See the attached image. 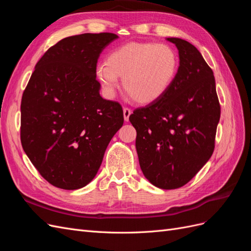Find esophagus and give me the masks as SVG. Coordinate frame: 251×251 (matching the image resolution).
Segmentation results:
<instances>
[{"label":"esophagus","mask_w":251,"mask_h":251,"mask_svg":"<svg viewBox=\"0 0 251 251\" xmlns=\"http://www.w3.org/2000/svg\"><path fill=\"white\" fill-rule=\"evenodd\" d=\"M132 114V110L130 108H124V117L126 121H128V118H130V115Z\"/></svg>","instance_id":"esophagus-1"}]
</instances>
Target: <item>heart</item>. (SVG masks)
Wrapping results in <instances>:
<instances>
[{
  "instance_id": "1",
  "label": "heart",
  "mask_w": 251,
  "mask_h": 251,
  "mask_svg": "<svg viewBox=\"0 0 251 251\" xmlns=\"http://www.w3.org/2000/svg\"><path fill=\"white\" fill-rule=\"evenodd\" d=\"M179 56L166 44L128 43L113 50L96 75L104 92L112 96L123 77L124 89L135 101L151 103L173 86L179 71Z\"/></svg>"
}]
</instances>
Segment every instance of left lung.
I'll list each match as a JSON object with an SVG mask.
<instances>
[{"label":"left lung","mask_w":251,"mask_h":251,"mask_svg":"<svg viewBox=\"0 0 251 251\" xmlns=\"http://www.w3.org/2000/svg\"><path fill=\"white\" fill-rule=\"evenodd\" d=\"M180 66L173 86L160 100L134 110L141 171L162 189L185 185L208 161L215 150L221 115L214 72L194 45L177 37Z\"/></svg>","instance_id":"left-lung-1"}]
</instances>
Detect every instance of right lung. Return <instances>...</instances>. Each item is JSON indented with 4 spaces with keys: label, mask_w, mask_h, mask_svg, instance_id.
Here are the masks:
<instances>
[{
    "label": "right lung",
    "mask_w": 251,
    "mask_h": 251,
    "mask_svg": "<svg viewBox=\"0 0 251 251\" xmlns=\"http://www.w3.org/2000/svg\"><path fill=\"white\" fill-rule=\"evenodd\" d=\"M109 32L60 40L35 65L21 101V142L41 176L53 186L77 189L92 181L105 149L124 125L117 101L100 95L101 51Z\"/></svg>",
    "instance_id": "obj_1"
}]
</instances>
